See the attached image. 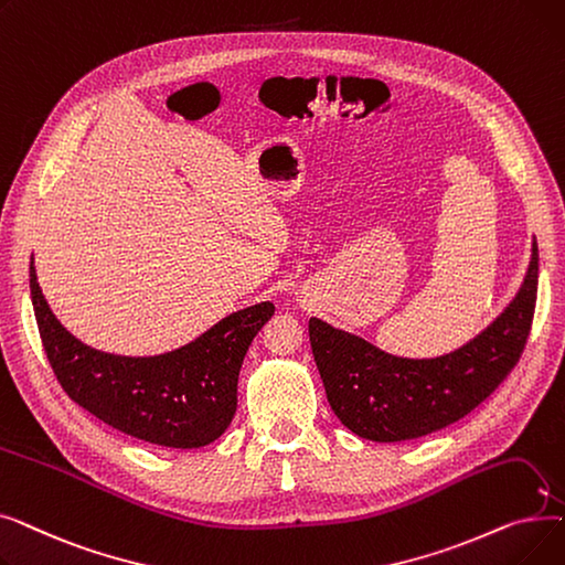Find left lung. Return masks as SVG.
Here are the masks:
<instances>
[{
  "label": "left lung",
  "mask_w": 565,
  "mask_h": 565,
  "mask_svg": "<svg viewBox=\"0 0 565 565\" xmlns=\"http://www.w3.org/2000/svg\"><path fill=\"white\" fill-rule=\"evenodd\" d=\"M539 247L513 302L462 348L435 360H405L309 320L313 360L341 424L373 441H403L449 426L479 407L515 369L531 332Z\"/></svg>",
  "instance_id": "1"
}]
</instances>
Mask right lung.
Wrapping results in <instances>:
<instances>
[{
    "label": "right lung",
    "instance_id": "1",
    "mask_svg": "<svg viewBox=\"0 0 565 565\" xmlns=\"http://www.w3.org/2000/svg\"><path fill=\"white\" fill-rule=\"evenodd\" d=\"M29 288L47 362L64 392L86 412L130 437L171 449L215 441L237 407V375L273 302L226 316L196 341L158 358H121L77 341L50 311L36 281Z\"/></svg>",
    "mask_w": 565,
    "mask_h": 565
}]
</instances>
